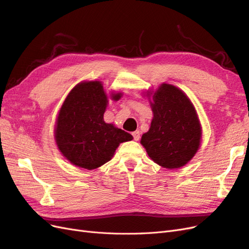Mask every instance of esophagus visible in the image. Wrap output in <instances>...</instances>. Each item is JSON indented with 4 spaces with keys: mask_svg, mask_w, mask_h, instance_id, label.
<instances>
[{
    "mask_svg": "<svg viewBox=\"0 0 249 249\" xmlns=\"http://www.w3.org/2000/svg\"><path fill=\"white\" fill-rule=\"evenodd\" d=\"M132 135H133V138H134V140L135 142H137V140H139V138H140V132L137 130V131H134L133 133H132Z\"/></svg>",
    "mask_w": 249,
    "mask_h": 249,
    "instance_id": "1",
    "label": "esophagus"
}]
</instances>
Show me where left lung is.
Wrapping results in <instances>:
<instances>
[{
    "instance_id": "1",
    "label": "left lung",
    "mask_w": 249,
    "mask_h": 249,
    "mask_svg": "<svg viewBox=\"0 0 249 249\" xmlns=\"http://www.w3.org/2000/svg\"><path fill=\"white\" fill-rule=\"evenodd\" d=\"M154 119L142 137L149 158L176 169L186 165L200 144L201 127L193 105L176 86L161 84L153 95Z\"/></svg>"
}]
</instances>
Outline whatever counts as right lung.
I'll use <instances>...</instances> for the list:
<instances>
[{
    "label": "right lung",
    "mask_w": 249,
    "mask_h": 249,
    "mask_svg": "<svg viewBox=\"0 0 249 249\" xmlns=\"http://www.w3.org/2000/svg\"><path fill=\"white\" fill-rule=\"evenodd\" d=\"M118 101L121 93L112 95ZM107 104L100 81L82 82L71 90L59 112L56 142L73 165L92 170L109 161L121 142L132 135L104 121Z\"/></svg>",
    "instance_id": "add662e5"
}]
</instances>
